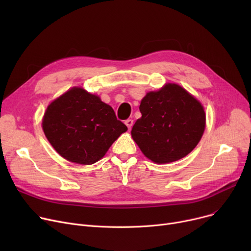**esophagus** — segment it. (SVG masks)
Segmentation results:
<instances>
[{
    "mask_svg": "<svg viewBox=\"0 0 251 251\" xmlns=\"http://www.w3.org/2000/svg\"><path fill=\"white\" fill-rule=\"evenodd\" d=\"M125 124L128 127V129H131V127L133 126V120H131V119H127V120L125 121Z\"/></svg>",
    "mask_w": 251,
    "mask_h": 251,
    "instance_id": "1",
    "label": "esophagus"
}]
</instances>
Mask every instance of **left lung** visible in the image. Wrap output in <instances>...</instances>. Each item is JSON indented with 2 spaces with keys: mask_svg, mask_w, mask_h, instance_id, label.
<instances>
[{
  "mask_svg": "<svg viewBox=\"0 0 251 251\" xmlns=\"http://www.w3.org/2000/svg\"><path fill=\"white\" fill-rule=\"evenodd\" d=\"M141 118L131 130L143 154L156 164L178 161L200 142L205 127L201 103L178 84L151 91L140 102Z\"/></svg>",
  "mask_w": 251,
  "mask_h": 251,
  "instance_id": "left-lung-1",
  "label": "left lung"
}]
</instances>
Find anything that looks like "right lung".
Returning <instances> with one entry per match:
<instances>
[{"label":"right lung","mask_w":251,"mask_h":251,"mask_svg":"<svg viewBox=\"0 0 251 251\" xmlns=\"http://www.w3.org/2000/svg\"><path fill=\"white\" fill-rule=\"evenodd\" d=\"M44 132L56 151L72 163L91 165L127 131L111 105L80 87H73L48 107Z\"/></svg>","instance_id":"obj_1"}]
</instances>
